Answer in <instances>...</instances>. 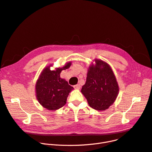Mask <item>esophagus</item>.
I'll return each mask as SVG.
<instances>
[{"mask_svg": "<svg viewBox=\"0 0 152 152\" xmlns=\"http://www.w3.org/2000/svg\"><path fill=\"white\" fill-rule=\"evenodd\" d=\"M80 85H78V84H77V85H74V88H75V89H76V90H78V89H80Z\"/></svg>", "mask_w": 152, "mask_h": 152, "instance_id": "1", "label": "esophagus"}]
</instances>
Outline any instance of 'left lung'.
I'll return each mask as SVG.
<instances>
[{
  "instance_id": "left-lung-1",
  "label": "left lung",
  "mask_w": 152,
  "mask_h": 152,
  "mask_svg": "<svg viewBox=\"0 0 152 152\" xmlns=\"http://www.w3.org/2000/svg\"><path fill=\"white\" fill-rule=\"evenodd\" d=\"M119 91L117 80L110 67L101 60L89 68L82 93L91 107L105 110L114 102Z\"/></svg>"
}]
</instances>
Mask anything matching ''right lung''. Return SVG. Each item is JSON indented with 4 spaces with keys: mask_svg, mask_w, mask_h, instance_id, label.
<instances>
[{
    "mask_svg": "<svg viewBox=\"0 0 152 152\" xmlns=\"http://www.w3.org/2000/svg\"><path fill=\"white\" fill-rule=\"evenodd\" d=\"M69 62L62 68L51 70L50 66L44 69L35 86L37 99L43 107L56 110L63 107L69 93L74 88L65 80L60 78L61 71L68 69Z\"/></svg>",
    "mask_w": 152,
    "mask_h": 152,
    "instance_id": "obj_1",
    "label": "right lung"
}]
</instances>
